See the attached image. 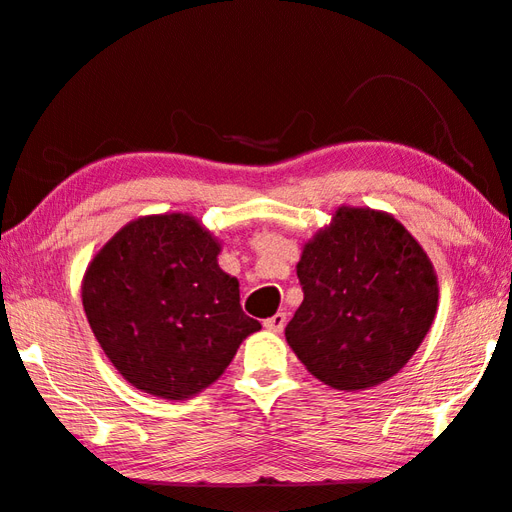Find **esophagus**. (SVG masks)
<instances>
[{
	"label": "esophagus",
	"mask_w": 512,
	"mask_h": 512,
	"mask_svg": "<svg viewBox=\"0 0 512 512\" xmlns=\"http://www.w3.org/2000/svg\"><path fill=\"white\" fill-rule=\"evenodd\" d=\"M264 327L268 331H275V333H282L286 327V313H275L271 318L264 320Z\"/></svg>",
	"instance_id": "esophagus-1"
}]
</instances>
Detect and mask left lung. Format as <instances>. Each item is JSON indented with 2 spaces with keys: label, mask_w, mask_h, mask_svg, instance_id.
<instances>
[{
  "label": "left lung",
  "mask_w": 512,
  "mask_h": 512,
  "mask_svg": "<svg viewBox=\"0 0 512 512\" xmlns=\"http://www.w3.org/2000/svg\"><path fill=\"white\" fill-rule=\"evenodd\" d=\"M304 300L286 324L295 356L324 385L385 383L430 331L439 284L418 241L394 217L340 208L302 250Z\"/></svg>",
  "instance_id": "left-lung-1"
}]
</instances>
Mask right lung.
<instances>
[{"instance_id": "right-lung-1", "label": "right lung", "mask_w": 512, "mask_h": 512, "mask_svg": "<svg viewBox=\"0 0 512 512\" xmlns=\"http://www.w3.org/2000/svg\"><path fill=\"white\" fill-rule=\"evenodd\" d=\"M197 219L154 215L111 237L82 280L89 327L136 389L183 401L224 374L241 340L262 329L239 282Z\"/></svg>"}]
</instances>
